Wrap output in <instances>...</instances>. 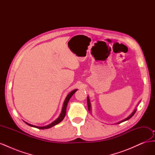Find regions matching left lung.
<instances>
[{
	"instance_id": "obj_1",
	"label": "left lung",
	"mask_w": 155,
	"mask_h": 155,
	"mask_svg": "<svg viewBox=\"0 0 155 155\" xmlns=\"http://www.w3.org/2000/svg\"><path fill=\"white\" fill-rule=\"evenodd\" d=\"M87 105H88V110L89 111H91V102H90V100H89V97H87ZM136 111H137V109H135L134 110V111L132 112V113H131L127 118H125V119H124V120H121V121H120V122H118L117 123V124H120V123H122V122H124V121H127V120H129L131 117H132L134 114H135V112H136Z\"/></svg>"
}]
</instances>
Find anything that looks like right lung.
<instances>
[{
    "instance_id": "add662e5",
    "label": "right lung",
    "mask_w": 155,
    "mask_h": 155,
    "mask_svg": "<svg viewBox=\"0 0 155 155\" xmlns=\"http://www.w3.org/2000/svg\"><path fill=\"white\" fill-rule=\"evenodd\" d=\"M78 91V89H75V90L72 91V92H70L67 95V97L65 98V100L64 101V104H63V108H62V111L61 112V114L59 115V116L58 117V118L56 119L55 121H54L52 123H51L50 124L48 125H46V126H43V127H38V126H35V125H31L28 123H26L25 122L27 125H28L31 127H35V128H37V129H49V128H51L53 126L55 125L58 124L59 123H60L61 121L65 116V114H66V110H67V104L68 103L70 99V97H71L72 96V95L74 94L76 92V91Z\"/></svg>"
}]
</instances>
